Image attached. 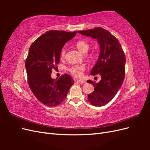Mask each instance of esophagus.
<instances>
[{
  "label": "esophagus",
  "instance_id": "1",
  "mask_svg": "<svg viewBox=\"0 0 150 150\" xmlns=\"http://www.w3.org/2000/svg\"><path fill=\"white\" fill-rule=\"evenodd\" d=\"M77 81H78V82H79V83H86V81L84 80L78 79V80H77Z\"/></svg>",
  "mask_w": 150,
  "mask_h": 150
}]
</instances>
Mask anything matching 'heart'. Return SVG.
I'll return each mask as SVG.
<instances>
[{
	"label": "heart",
	"instance_id": "b5f03b06",
	"mask_svg": "<svg viewBox=\"0 0 150 150\" xmlns=\"http://www.w3.org/2000/svg\"><path fill=\"white\" fill-rule=\"evenodd\" d=\"M76 47L80 52L82 53H86L90 47V45L85 40H79L76 42ZM66 56V49H62L61 51L60 56L62 59L64 58ZM85 70V66L83 64L73 65L69 68V71L71 73L77 78H80L83 75V72Z\"/></svg>",
	"mask_w": 150,
	"mask_h": 150
}]
</instances>
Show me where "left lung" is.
Listing matches in <instances>:
<instances>
[{
	"instance_id": "8db88e82",
	"label": "left lung",
	"mask_w": 150,
	"mask_h": 150,
	"mask_svg": "<svg viewBox=\"0 0 150 150\" xmlns=\"http://www.w3.org/2000/svg\"><path fill=\"white\" fill-rule=\"evenodd\" d=\"M83 35L97 39L100 54L91 74H99L101 79L96 83L88 80L94 87V91L88 94V101L95 106H103L115 97L123 83L125 76L126 57L119 40L108 30L100 27L79 30Z\"/></svg>"
}]
</instances>
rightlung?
Returning a JSON list of instances; mask_svg holds the SVG:
<instances>
[{"label": "right lung", "mask_w": 150, "mask_h": 150, "mask_svg": "<svg viewBox=\"0 0 150 150\" xmlns=\"http://www.w3.org/2000/svg\"><path fill=\"white\" fill-rule=\"evenodd\" d=\"M76 31H47L36 39L29 50L25 66L29 86L34 96L44 105L56 106L64 101L74 79L68 74L52 79V69L60 62L64 44L73 38Z\"/></svg>", "instance_id": "1"}]
</instances>
